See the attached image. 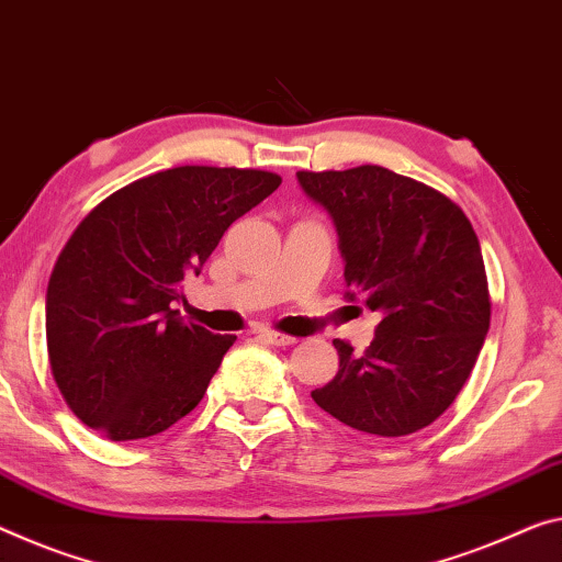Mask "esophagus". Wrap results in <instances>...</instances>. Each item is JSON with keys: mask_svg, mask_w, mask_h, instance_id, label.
Returning <instances> with one entry per match:
<instances>
[{"mask_svg": "<svg viewBox=\"0 0 562 562\" xmlns=\"http://www.w3.org/2000/svg\"><path fill=\"white\" fill-rule=\"evenodd\" d=\"M261 339L273 344V347H293V344L299 341L296 336H289V334H281V331H263Z\"/></svg>", "mask_w": 562, "mask_h": 562, "instance_id": "34e87169", "label": "esophagus"}]
</instances>
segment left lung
I'll use <instances>...</instances> for the list:
<instances>
[{
  "mask_svg": "<svg viewBox=\"0 0 562 562\" xmlns=\"http://www.w3.org/2000/svg\"><path fill=\"white\" fill-rule=\"evenodd\" d=\"M296 176L336 223L349 299L382 314L361 357L334 339L339 371L311 396L359 431L412 435L457 400L485 344L477 233L445 193L382 166Z\"/></svg>",
  "mask_w": 562,
  "mask_h": 562,
  "instance_id": "obj_1",
  "label": "left lung"
}]
</instances>
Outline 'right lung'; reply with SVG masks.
<instances>
[{
	"mask_svg": "<svg viewBox=\"0 0 562 562\" xmlns=\"http://www.w3.org/2000/svg\"><path fill=\"white\" fill-rule=\"evenodd\" d=\"M281 186L254 168L180 166L85 215L47 286V357L75 417L112 442L153 437L198 407L236 336L183 324L172 301L223 233Z\"/></svg>",
	"mask_w": 562,
	"mask_h": 562,
	"instance_id": "add662e5",
	"label": "right lung"
}]
</instances>
